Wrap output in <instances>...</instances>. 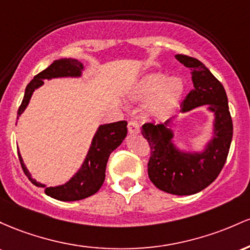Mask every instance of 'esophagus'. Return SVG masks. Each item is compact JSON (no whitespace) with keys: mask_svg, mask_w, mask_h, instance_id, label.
I'll list each match as a JSON object with an SVG mask.
<instances>
[{"mask_svg":"<svg viewBox=\"0 0 250 250\" xmlns=\"http://www.w3.org/2000/svg\"><path fill=\"white\" fill-rule=\"evenodd\" d=\"M127 130L130 133H139L140 132V125L137 120H130L127 125Z\"/></svg>","mask_w":250,"mask_h":250,"instance_id":"esophagus-1","label":"esophagus"}]
</instances>
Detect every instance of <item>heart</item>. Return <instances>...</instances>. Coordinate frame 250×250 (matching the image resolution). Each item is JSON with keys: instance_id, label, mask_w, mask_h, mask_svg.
Here are the masks:
<instances>
[{"instance_id": "1", "label": "heart", "mask_w": 250, "mask_h": 250, "mask_svg": "<svg viewBox=\"0 0 250 250\" xmlns=\"http://www.w3.org/2000/svg\"><path fill=\"white\" fill-rule=\"evenodd\" d=\"M184 93V83L179 78H170L161 73H151L134 86L131 98L134 102L148 103L151 116L165 119L177 108Z\"/></svg>"}]
</instances>
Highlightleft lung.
I'll return each mask as SVG.
<instances>
[{
    "label": "left lung",
    "mask_w": 250,
    "mask_h": 250,
    "mask_svg": "<svg viewBox=\"0 0 250 250\" xmlns=\"http://www.w3.org/2000/svg\"><path fill=\"white\" fill-rule=\"evenodd\" d=\"M175 58L190 68L193 83L181 112L208 105V110L215 114L212 138L201 152L181 151L172 142L173 132L169 127L172 119L157 125L146 123L143 125L142 134L151 148L147 163L151 182L167 193L187 196L206 189L220 175L230 148L232 120L226 89L211 72L195 58L183 54Z\"/></svg>",
    "instance_id": "left-lung-1"
}]
</instances>
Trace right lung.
Returning <instances> with one entry per match:
<instances>
[{
	"label": "right lung",
	"mask_w": 250,
	"mask_h": 250,
	"mask_svg": "<svg viewBox=\"0 0 250 250\" xmlns=\"http://www.w3.org/2000/svg\"><path fill=\"white\" fill-rule=\"evenodd\" d=\"M83 69V64L75 59L55 60L44 71L35 75L34 79L27 85L23 100H22L18 111V118L21 116L22 112L26 110L33 92L43 85V80L53 79V78L81 77ZM126 125H127V123L125 120L100 125L94 134L87 156H86L79 171L62 186L46 187L44 184L36 182L34 178H32V175L28 171L23 159L19 152V159L22 169L34 186L43 188L46 195L55 198V200L72 202L89 197L102 188L104 181H105V171L108 157H110L112 151L116 150L125 139L126 134H127Z\"/></svg>",
	"instance_id": "add662e5"
}]
</instances>
